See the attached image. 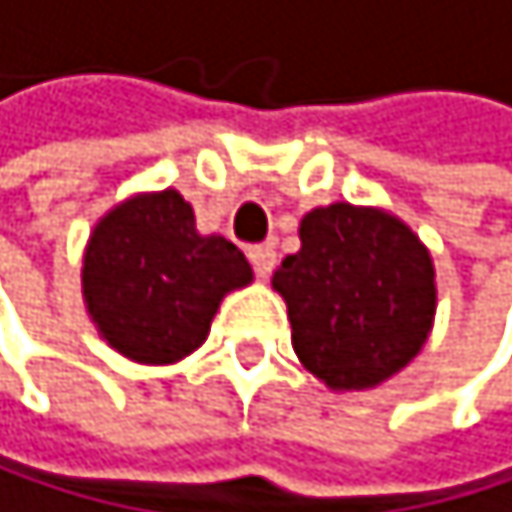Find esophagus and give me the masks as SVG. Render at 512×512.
I'll return each mask as SVG.
<instances>
[{
    "mask_svg": "<svg viewBox=\"0 0 512 512\" xmlns=\"http://www.w3.org/2000/svg\"><path fill=\"white\" fill-rule=\"evenodd\" d=\"M250 262H253V272L259 278H269L272 269H275V247H269V243H259V247H250L247 250Z\"/></svg>",
    "mask_w": 512,
    "mask_h": 512,
    "instance_id": "esophagus-1",
    "label": "esophagus"
}]
</instances>
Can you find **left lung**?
<instances>
[{"mask_svg":"<svg viewBox=\"0 0 512 512\" xmlns=\"http://www.w3.org/2000/svg\"><path fill=\"white\" fill-rule=\"evenodd\" d=\"M272 287L290 344L328 391H372L422 353L435 328V259L400 215L331 203L303 215L300 250Z\"/></svg>","mask_w":512,"mask_h":512,"instance_id":"obj_1","label":"left lung"}]
</instances>
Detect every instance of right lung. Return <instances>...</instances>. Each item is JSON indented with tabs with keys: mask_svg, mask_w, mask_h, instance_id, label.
I'll use <instances>...</instances> for the list:
<instances>
[{
	"mask_svg": "<svg viewBox=\"0 0 512 512\" xmlns=\"http://www.w3.org/2000/svg\"><path fill=\"white\" fill-rule=\"evenodd\" d=\"M253 284V269L222 234L196 231L193 206L165 190L124 196L93 225L80 294L99 338L140 366H174L209 338L218 306Z\"/></svg>",
	"mask_w": 512,
	"mask_h": 512,
	"instance_id": "right-lung-1",
	"label": "right lung"
}]
</instances>
